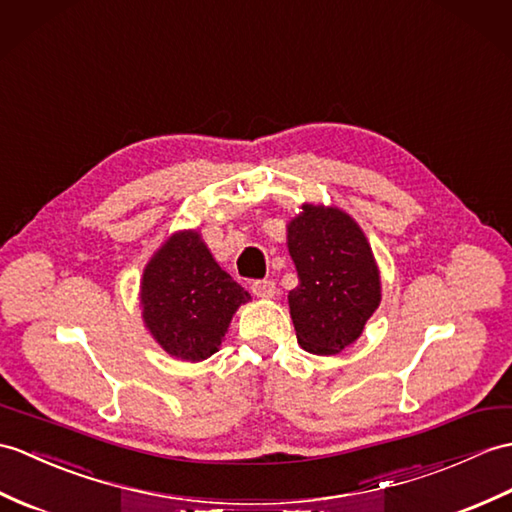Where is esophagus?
<instances>
[{
    "label": "esophagus",
    "instance_id": "esophagus-1",
    "mask_svg": "<svg viewBox=\"0 0 512 512\" xmlns=\"http://www.w3.org/2000/svg\"><path fill=\"white\" fill-rule=\"evenodd\" d=\"M251 290H253V294H257L259 299H275V294H277V285H275V281H255L253 285H251Z\"/></svg>",
    "mask_w": 512,
    "mask_h": 512
}]
</instances>
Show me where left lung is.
I'll list each match as a JSON object with an SVG mask.
<instances>
[{
    "label": "left lung",
    "instance_id": "1",
    "mask_svg": "<svg viewBox=\"0 0 512 512\" xmlns=\"http://www.w3.org/2000/svg\"><path fill=\"white\" fill-rule=\"evenodd\" d=\"M288 224V251L299 285L288 294L301 347L334 355L360 338L382 301V281L366 235L349 213L303 205Z\"/></svg>",
    "mask_w": 512,
    "mask_h": 512
}]
</instances>
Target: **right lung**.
<instances>
[{"label":"right lung","instance_id":"1","mask_svg":"<svg viewBox=\"0 0 512 512\" xmlns=\"http://www.w3.org/2000/svg\"><path fill=\"white\" fill-rule=\"evenodd\" d=\"M251 299L209 253L198 231L168 237L141 279V316L172 358L200 362L220 349L237 307Z\"/></svg>","mask_w":512,"mask_h":512}]
</instances>
